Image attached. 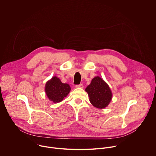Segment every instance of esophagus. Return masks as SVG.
<instances>
[{"label": "esophagus", "instance_id": "1", "mask_svg": "<svg viewBox=\"0 0 156 156\" xmlns=\"http://www.w3.org/2000/svg\"><path fill=\"white\" fill-rule=\"evenodd\" d=\"M75 87L76 88H81V89H83L84 87V86L82 84H78V85H76L75 86Z\"/></svg>", "mask_w": 156, "mask_h": 156}]
</instances>
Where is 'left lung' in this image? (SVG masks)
<instances>
[{
    "instance_id": "8db88e82",
    "label": "left lung",
    "mask_w": 156,
    "mask_h": 156,
    "mask_svg": "<svg viewBox=\"0 0 156 156\" xmlns=\"http://www.w3.org/2000/svg\"><path fill=\"white\" fill-rule=\"evenodd\" d=\"M89 101L94 107L102 109L107 107L112 99V92L107 83L101 77H94L86 88Z\"/></svg>"
}]
</instances>
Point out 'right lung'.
<instances>
[{
	"label": "right lung",
	"instance_id": "right-lung-1",
	"mask_svg": "<svg viewBox=\"0 0 156 156\" xmlns=\"http://www.w3.org/2000/svg\"><path fill=\"white\" fill-rule=\"evenodd\" d=\"M70 87L68 84L62 83L56 76L48 81L45 85V93L49 99L54 103L62 101L70 91Z\"/></svg>",
	"mask_w": 156,
	"mask_h": 156
}]
</instances>
